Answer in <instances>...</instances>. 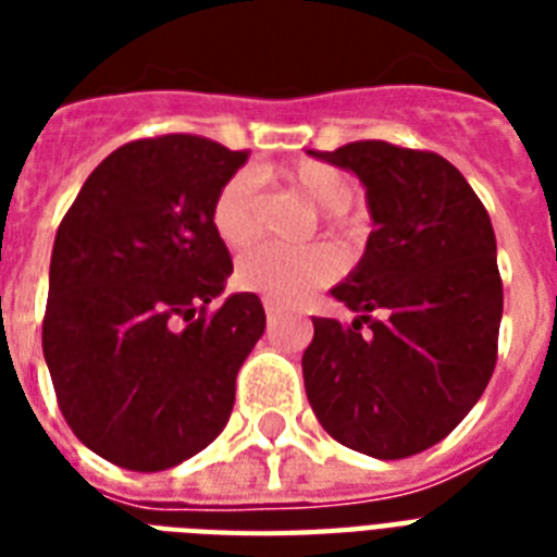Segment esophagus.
<instances>
[{
  "label": "esophagus",
  "mask_w": 557,
  "mask_h": 557,
  "mask_svg": "<svg viewBox=\"0 0 557 557\" xmlns=\"http://www.w3.org/2000/svg\"><path fill=\"white\" fill-rule=\"evenodd\" d=\"M262 306H265V314H269V321H274L280 314V306L274 304V300H262Z\"/></svg>",
  "instance_id": "esophagus-1"
}]
</instances>
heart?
<instances>
[{
    "instance_id": "obj_1",
    "label": "heart",
    "mask_w": 557,
    "mask_h": 557,
    "mask_svg": "<svg viewBox=\"0 0 557 557\" xmlns=\"http://www.w3.org/2000/svg\"><path fill=\"white\" fill-rule=\"evenodd\" d=\"M277 176L304 193L306 199L326 210V225L338 227L341 210L352 201V182L344 170L321 164V161H300L295 168L277 170ZM210 225L227 248H245L257 236V187L248 173H236L219 187ZM338 274V257L323 245L306 248H274L257 245L236 262V286L253 295H262L274 304H300L318 286L330 283Z\"/></svg>"
}]
</instances>
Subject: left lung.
I'll return each instance as SVG.
<instances>
[{"instance_id": "obj_1", "label": "left lung", "mask_w": 557, "mask_h": 557, "mask_svg": "<svg viewBox=\"0 0 557 557\" xmlns=\"http://www.w3.org/2000/svg\"><path fill=\"white\" fill-rule=\"evenodd\" d=\"M367 187L375 231L332 297L358 318H312L306 396L332 440L405 459L457 428L497 364L503 280L488 210L450 161L387 141L314 152Z\"/></svg>"}]
</instances>
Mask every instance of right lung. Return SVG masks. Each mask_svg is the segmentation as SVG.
<instances>
[{
	"label": "right lung",
	"mask_w": 557,
	"mask_h": 557,
	"mask_svg": "<svg viewBox=\"0 0 557 557\" xmlns=\"http://www.w3.org/2000/svg\"><path fill=\"white\" fill-rule=\"evenodd\" d=\"M245 159L185 133L129 141L57 227L42 352L74 436L115 466H178L231 416L265 312L251 292L210 309L234 271L210 208Z\"/></svg>",
	"instance_id": "obj_1"
}]
</instances>
